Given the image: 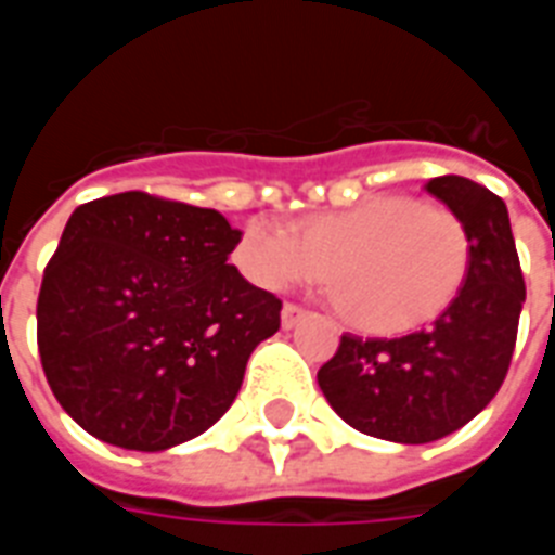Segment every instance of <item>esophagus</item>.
Returning a JSON list of instances; mask_svg holds the SVG:
<instances>
[{"instance_id": "obj_1", "label": "esophagus", "mask_w": 555, "mask_h": 555, "mask_svg": "<svg viewBox=\"0 0 555 555\" xmlns=\"http://www.w3.org/2000/svg\"><path fill=\"white\" fill-rule=\"evenodd\" d=\"M306 314L309 312H306L302 306H297V302H285V306H282V326H285V330H294Z\"/></svg>"}]
</instances>
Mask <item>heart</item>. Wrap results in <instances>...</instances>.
Wrapping results in <instances>:
<instances>
[{
	"instance_id": "heart-1",
	"label": "heart",
	"mask_w": 555,
	"mask_h": 555,
	"mask_svg": "<svg viewBox=\"0 0 555 555\" xmlns=\"http://www.w3.org/2000/svg\"><path fill=\"white\" fill-rule=\"evenodd\" d=\"M234 261L267 291L326 273L350 324L408 333L440 318L461 294L473 241L449 207L413 195H374L306 219L300 234L253 219L234 246Z\"/></svg>"
}]
</instances>
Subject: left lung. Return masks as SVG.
<instances>
[{
  "label": "left lung",
  "mask_w": 555,
  "mask_h": 555,
  "mask_svg": "<svg viewBox=\"0 0 555 555\" xmlns=\"http://www.w3.org/2000/svg\"><path fill=\"white\" fill-rule=\"evenodd\" d=\"M430 195L464 219L473 261L461 294L425 330L398 338L341 336L318 386L350 428L389 442L440 440L464 428L500 392L526 300L512 222L488 186L442 175Z\"/></svg>",
  "instance_id": "left-lung-1"
}]
</instances>
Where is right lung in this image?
Returning <instances> with one entry per match:
<instances>
[{"mask_svg":"<svg viewBox=\"0 0 555 555\" xmlns=\"http://www.w3.org/2000/svg\"><path fill=\"white\" fill-rule=\"evenodd\" d=\"M241 231L147 193L79 205L43 270L38 353L55 401L91 437L163 452L237 398L282 300L229 264Z\"/></svg>","mask_w":555,"mask_h":555,"instance_id":"right-lung-1","label":"right lung"}]
</instances>
